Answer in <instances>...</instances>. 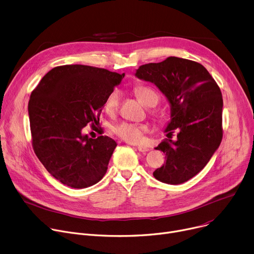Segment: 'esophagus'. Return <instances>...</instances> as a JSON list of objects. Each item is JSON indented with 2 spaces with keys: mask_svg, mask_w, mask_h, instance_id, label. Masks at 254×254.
Listing matches in <instances>:
<instances>
[{
  "mask_svg": "<svg viewBox=\"0 0 254 254\" xmlns=\"http://www.w3.org/2000/svg\"><path fill=\"white\" fill-rule=\"evenodd\" d=\"M136 150H137L138 152H141V153L149 152V148H147V147H142V146H138V147H136Z\"/></svg>",
  "mask_w": 254,
  "mask_h": 254,
  "instance_id": "34e87169",
  "label": "esophagus"
}]
</instances>
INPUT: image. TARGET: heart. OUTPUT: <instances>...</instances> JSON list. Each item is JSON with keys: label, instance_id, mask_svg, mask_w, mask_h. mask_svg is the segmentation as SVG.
Wrapping results in <instances>:
<instances>
[{"label": "heart", "instance_id": "b5f03b06", "mask_svg": "<svg viewBox=\"0 0 254 254\" xmlns=\"http://www.w3.org/2000/svg\"><path fill=\"white\" fill-rule=\"evenodd\" d=\"M134 93L139 101L146 106H155L158 103L159 96L157 92L148 86H137L134 88ZM120 95L119 92L114 91L107 97L104 108L106 113L114 114L119 106ZM148 130V126L144 124H135L129 122H123L114 126L113 131L122 139L130 142L138 143L143 139V133Z\"/></svg>", "mask_w": 254, "mask_h": 254}]
</instances>
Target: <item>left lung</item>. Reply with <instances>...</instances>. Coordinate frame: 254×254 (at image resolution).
Segmentation results:
<instances>
[{"label": "left lung", "mask_w": 254, "mask_h": 254, "mask_svg": "<svg viewBox=\"0 0 254 254\" xmlns=\"http://www.w3.org/2000/svg\"><path fill=\"white\" fill-rule=\"evenodd\" d=\"M135 76L154 83L167 97L171 121L165 131H178L176 140L166 138L156 148L166 155V163L153 175L166 184H182L204 169L220 146V88L203 65L174 56L139 66Z\"/></svg>", "instance_id": "1"}]
</instances>
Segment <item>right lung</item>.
I'll return each instance as SVG.
<instances>
[{
	"label": "right lung",
	"instance_id": "right-lung-1",
	"mask_svg": "<svg viewBox=\"0 0 254 254\" xmlns=\"http://www.w3.org/2000/svg\"><path fill=\"white\" fill-rule=\"evenodd\" d=\"M125 73L87 65L51 69L30 96L28 113L33 150L62 184L82 189L103 178L117 142L106 135L88 137L105 101Z\"/></svg>",
	"mask_w": 254,
	"mask_h": 254
}]
</instances>
